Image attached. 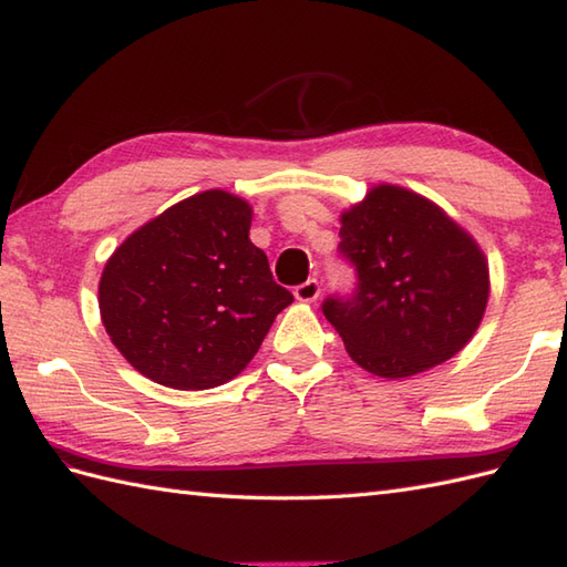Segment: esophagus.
<instances>
[{"mask_svg":"<svg viewBox=\"0 0 567 567\" xmlns=\"http://www.w3.org/2000/svg\"><path fill=\"white\" fill-rule=\"evenodd\" d=\"M319 292H321L319 280H317V277H311V280H307V282H302V285H297V287H295V299H297V302L311 305V302H317Z\"/></svg>","mask_w":567,"mask_h":567,"instance_id":"1","label":"esophagus"}]
</instances>
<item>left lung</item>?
<instances>
[{"label": "left lung", "mask_w": 567, "mask_h": 567, "mask_svg": "<svg viewBox=\"0 0 567 567\" xmlns=\"http://www.w3.org/2000/svg\"><path fill=\"white\" fill-rule=\"evenodd\" d=\"M341 252L355 265L351 299L323 302L355 365L402 380L461 353L485 317L483 248L436 202L380 183L341 212Z\"/></svg>", "instance_id": "8db88e82"}]
</instances>
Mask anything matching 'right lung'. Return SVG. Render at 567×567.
Wrapping results in <instances>:
<instances>
[{
    "mask_svg": "<svg viewBox=\"0 0 567 567\" xmlns=\"http://www.w3.org/2000/svg\"><path fill=\"white\" fill-rule=\"evenodd\" d=\"M252 207L226 189L197 192L138 226L100 277V317L141 375L173 390L234 380L292 295L250 244Z\"/></svg>",
    "mask_w": 567,
    "mask_h": 567,
    "instance_id": "obj_1",
    "label": "right lung"
}]
</instances>
